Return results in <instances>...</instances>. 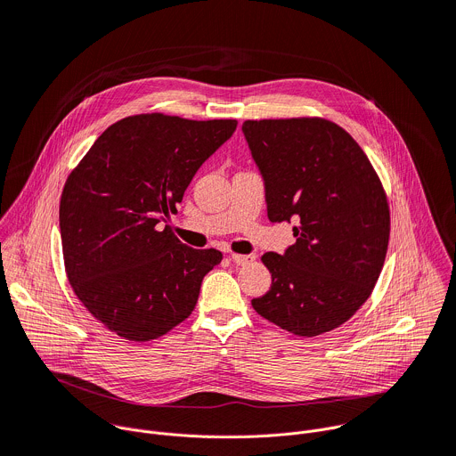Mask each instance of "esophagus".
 I'll return each mask as SVG.
<instances>
[{
    "mask_svg": "<svg viewBox=\"0 0 456 456\" xmlns=\"http://www.w3.org/2000/svg\"><path fill=\"white\" fill-rule=\"evenodd\" d=\"M231 259L236 265H248L254 262L256 256L254 254H231Z\"/></svg>",
    "mask_w": 456,
    "mask_h": 456,
    "instance_id": "esophagus-1",
    "label": "esophagus"
}]
</instances>
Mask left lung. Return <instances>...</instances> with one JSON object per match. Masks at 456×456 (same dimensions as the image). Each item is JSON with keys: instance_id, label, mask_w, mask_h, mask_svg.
I'll use <instances>...</instances> for the list:
<instances>
[{"instance_id": "8db88e82", "label": "left lung", "mask_w": 456, "mask_h": 456, "mask_svg": "<svg viewBox=\"0 0 456 456\" xmlns=\"http://www.w3.org/2000/svg\"><path fill=\"white\" fill-rule=\"evenodd\" d=\"M241 132L265 182L269 220L297 224L285 254L262 256L273 285L252 308L301 338L330 332L362 306L382 271V183L352 135L327 118L245 120Z\"/></svg>"}]
</instances>
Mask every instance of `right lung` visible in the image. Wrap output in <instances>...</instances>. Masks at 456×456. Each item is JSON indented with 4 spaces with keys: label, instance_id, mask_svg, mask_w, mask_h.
<instances>
[{
    "label": "right lung",
    "instance_id": "obj_1",
    "mask_svg": "<svg viewBox=\"0 0 456 456\" xmlns=\"http://www.w3.org/2000/svg\"><path fill=\"white\" fill-rule=\"evenodd\" d=\"M234 118L142 113L111 124L64 183L59 227L69 281L110 332L167 334L191 315L216 248H191L166 225Z\"/></svg>",
    "mask_w": 456,
    "mask_h": 456
}]
</instances>
